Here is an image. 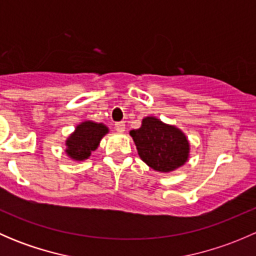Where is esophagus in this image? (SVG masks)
<instances>
[{
    "mask_svg": "<svg viewBox=\"0 0 256 256\" xmlns=\"http://www.w3.org/2000/svg\"><path fill=\"white\" fill-rule=\"evenodd\" d=\"M115 130L118 132H124L125 131V122H116L115 124Z\"/></svg>",
    "mask_w": 256,
    "mask_h": 256,
    "instance_id": "esophagus-1",
    "label": "esophagus"
}]
</instances>
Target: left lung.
Listing matches in <instances>:
<instances>
[{"label": "left lung", "instance_id": "1", "mask_svg": "<svg viewBox=\"0 0 256 256\" xmlns=\"http://www.w3.org/2000/svg\"><path fill=\"white\" fill-rule=\"evenodd\" d=\"M141 160L158 172H171L183 166L190 154V144L176 126L147 116L138 130H131Z\"/></svg>", "mask_w": 256, "mask_h": 256}]
</instances>
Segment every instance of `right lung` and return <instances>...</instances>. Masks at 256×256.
<instances>
[{"instance_id":"right-lung-1","label":"right lung","mask_w":256,"mask_h":256,"mask_svg":"<svg viewBox=\"0 0 256 256\" xmlns=\"http://www.w3.org/2000/svg\"><path fill=\"white\" fill-rule=\"evenodd\" d=\"M109 132L102 124L84 121L76 126V131L66 140V154L76 161L86 160L98 148L100 140Z\"/></svg>"}]
</instances>
